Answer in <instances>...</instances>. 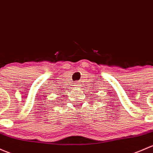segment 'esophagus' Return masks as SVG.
I'll use <instances>...</instances> for the list:
<instances>
[{
    "label": "esophagus",
    "mask_w": 153,
    "mask_h": 153,
    "mask_svg": "<svg viewBox=\"0 0 153 153\" xmlns=\"http://www.w3.org/2000/svg\"><path fill=\"white\" fill-rule=\"evenodd\" d=\"M75 83V86H76V87H79V83H78V82H75V83Z\"/></svg>",
    "instance_id": "esophagus-1"
}]
</instances>
